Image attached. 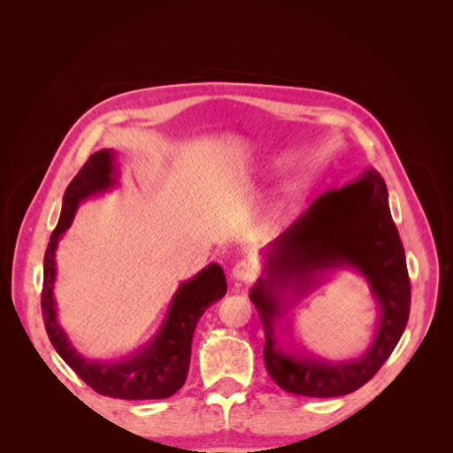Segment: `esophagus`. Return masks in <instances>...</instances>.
I'll return each mask as SVG.
<instances>
[{
  "instance_id": "esophagus-1",
  "label": "esophagus",
  "mask_w": 453,
  "mask_h": 453,
  "mask_svg": "<svg viewBox=\"0 0 453 453\" xmlns=\"http://www.w3.org/2000/svg\"><path fill=\"white\" fill-rule=\"evenodd\" d=\"M232 278H234L236 281H242V283H248L255 278V265L251 263V260H238V263L234 265V268H232Z\"/></svg>"
}]
</instances>
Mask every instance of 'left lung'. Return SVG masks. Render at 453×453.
I'll return each instance as SVG.
<instances>
[{
    "label": "left lung",
    "mask_w": 453,
    "mask_h": 453,
    "mask_svg": "<svg viewBox=\"0 0 453 453\" xmlns=\"http://www.w3.org/2000/svg\"><path fill=\"white\" fill-rule=\"evenodd\" d=\"M265 258L263 278L250 296L265 326L272 380L304 396H340L363 388L399 344L410 315L406 257L383 177L370 168L355 183L326 190L268 245ZM344 265L364 273L380 304L379 331L367 353L355 362L331 364L281 352L275 323L286 303L282 293L299 296L318 281L315 273Z\"/></svg>",
    "instance_id": "left-lung-1"
}]
</instances>
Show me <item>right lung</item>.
Returning a JSON list of instances; mask_svg holds the SVG:
<instances>
[{
  "mask_svg": "<svg viewBox=\"0 0 453 453\" xmlns=\"http://www.w3.org/2000/svg\"><path fill=\"white\" fill-rule=\"evenodd\" d=\"M113 150L94 153L67 185L60 221L50 234L43 263V291L41 311L50 344L75 374L96 393L125 401L168 399L187 380L190 344L202 313L226 293V278L219 265H210L193 280L180 285L168 308L166 319L149 344L122 361H90L79 355L57 321V303L52 296L57 278V248L64 232L70 228L79 203L117 183Z\"/></svg>",
  "mask_w": 453,
  "mask_h": 453,
  "instance_id": "1",
  "label": "right lung"
}]
</instances>
